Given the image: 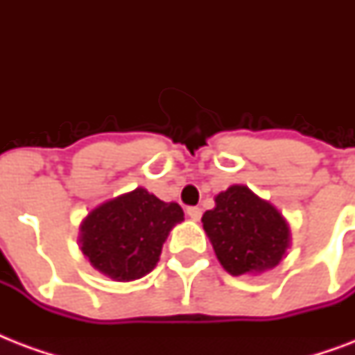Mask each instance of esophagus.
I'll return each mask as SVG.
<instances>
[{
  "instance_id": "obj_1",
  "label": "esophagus",
  "mask_w": 355,
  "mask_h": 355,
  "mask_svg": "<svg viewBox=\"0 0 355 355\" xmlns=\"http://www.w3.org/2000/svg\"><path fill=\"white\" fill-rule=\"evenodd\" d=\"M186 214L189 216V219H193V221H199L200 216H202V210H200L199 206H189L188 210H186Z\"/></svg>"
}]
</instances>
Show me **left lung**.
<instances>
[{
  "mask_svg": "<svg viewBox=\"0 0 355 355\" xmlns=\"http://www.w3.org/2000/svg\"><path fill=\"white\" fill-rule=\"evenodd\" d=\"M202 227L217 259L234 276L276 267L291 241L280 211L241 184L217 195L216 208L202 216Z\"/></svg>",
  "mask_w": 355,
  "mask_h": 355,
  "instance_id": "left-lung-1",
  "label": "left lung"
}]
</instances>
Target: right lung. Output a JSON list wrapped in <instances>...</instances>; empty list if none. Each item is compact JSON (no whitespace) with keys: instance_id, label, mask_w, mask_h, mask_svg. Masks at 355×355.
<instances>
[{"instance_id":"obj_1","label":"right lung","mask_w":355,"mask_h":355,"mask_svg":"<svg viewBox=\"0 0 355 355\" xmlns=\"http://www.w3.org/2000/svg\"><path fill=\"white\" fill-rule=\"evenodd\" d=\"M184 221L177 202H164L145 188L103 202L80 225V250L103 275L138 280L155 269L171 228Z\"/></svg>"}]
</instances>
